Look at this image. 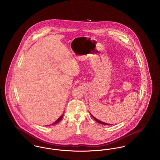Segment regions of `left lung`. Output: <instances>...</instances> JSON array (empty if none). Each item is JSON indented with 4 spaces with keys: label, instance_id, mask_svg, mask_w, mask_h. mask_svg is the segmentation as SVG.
I'll return each instance as SVG.
<instances>
[{
    "label": "left lung",
    "instance_id": "8db88e82",
    "mask_svg": "<svg viewBox=\"0 0 160 160\" xmlns=\"http://www.w3.org/2000/svg\"><path fill=\"white\" fill-rule=\"evenodd\" d=\"M91 116H92V118H93V119H95V121H96L97 122H98V123H101V124H103V125H110V124H108V123H105V122H102V121H99L98 119H97V118H95V117H94L93 116H92V114Z\"/></svg>",
    "mask_w": 160,
    "mask_h": 160
}]
</instances>
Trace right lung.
I'll list each match as a JSON object with an SVG mask.
<instances>
[{
  "label": "right lung",
  "instance_id": "right-lung-1",
  "mask_svg": "<svg viewBox=\"0 0 160 160\" xmlns=\"http://www.w3.org/2000/svg\"><path fill=\"white\" fill-rule=\"evenodd\" d=\"M63 115H62V116H60V117H59V119H58V120H56V121H55V122H54V123H52V124H51V125H54V124H56V123H58V122H60V121H61V119H62V118H63Z\"/></svg>",
  "mask_w": 160,
  "mask_h": 160
}]
</instances>
